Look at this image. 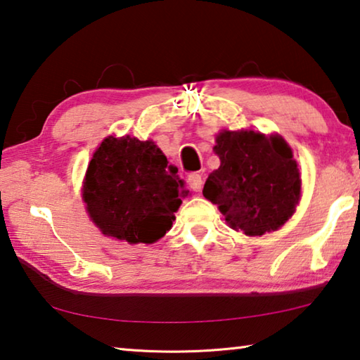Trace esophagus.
I'll return each instance as SVG.
<instances>
[{
	"label": "esophagus",
	"instance_id": "34e87169",
	"mask_svg": "<svg viewBox=\"0 0 360 360\" xmlns=\"http://www.w3.org/2000/svg\"><path fill=\"white\" fill-rule=\"evenodd\" d=\"M187 184H188V187L192 188L193 192H200V191H202V187H203V178H202V174H198V173L188 174Z\"/></svg>",
	"mask_w": 360,
	"mask_h": 360
}]
</instances>
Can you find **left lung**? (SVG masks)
<instances>
[{"instance_id": "obj_1", "label": "left lung", "mask_w": 360, "mask_h": 360, "mask_svg": "<svg viewBox=\"0 0 360 360\" xmlns=\"http://www.w3.org/2000/svg\"><path fill=\"white\" fill-rule=\"evenodd\" d=\"M214 152L221 167L205 182L203 195L233 230L260 236L294 214L302 179L292 149L281 136L254 130H224Z\"/></svg>"}]
</instances>
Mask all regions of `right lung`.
<instances>
[{
	"label": "right lung",
	"instance_id": "add662e5",
	"mask_svg": "<svg viewBox=\"0 0 360 360\" xmlns=\"http://www.w3.org/2000/svg\"><path fill=\"white\" fill-rule=\"evenodd\" d=\"M176 173L154 141L108 136L85 173V208L103 235L150 245L172 229L187 195Z\"/></svg>",
	"mask_w": 360,
	"mask_h": 360
}]
</instances>
